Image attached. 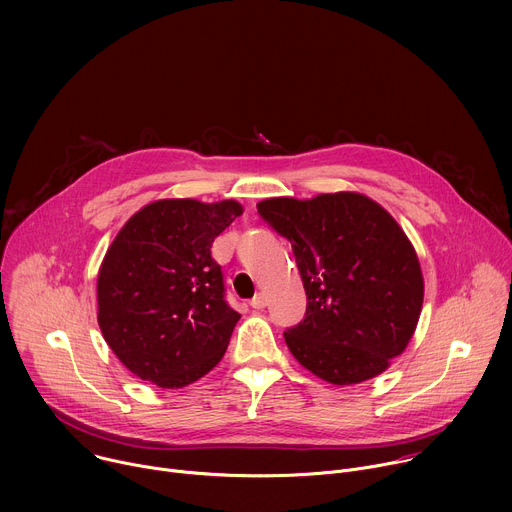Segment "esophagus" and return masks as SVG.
Here are the masks:
<instances>
[{
    "label": "esophagus",
    "instance_id": "1",
    "mask_svg": "<svg viewBox=\"0 0 512 512\" xmlns=\"http://www.w3.org/2000/svg\"><path fill=\"white\" fill-rule=\"evenodd\" d=\"M265 304H267L265 294H255V298L251 300V308H255V310H263Z\"/></svg>",
    "mask_w": 512,
    "mask_h": 512
}]
</instances>
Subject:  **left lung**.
I'll use <instances>...</instances> for the list:
<instances>
[{
  "mask_svg": "<svg viewBox=\"0 0 512 512\" xmlns=\"http://www.w3.org/2000/svg\"><path fill=\"white\" fill-rule=\"evenodd\" d=\"M294 249L308 296L283 332L296 360L332 385L369 381L409 344L423 306L417 253L395 218L358 192L257 204Z\"/></svg>",
  "mask_w": 512,
  "mask_h": 512,
  "instance_id": "obj_1",
  "label": "left lung"
}]
</instances>
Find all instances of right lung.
Segmentation results:
<instances>
[{
  "label": "right lung",
  "mask_w": 512,
  "mask_h": 512,
  "mask_svg": "<svg viewBox=\"0 0 512 512\" xmlns=\"http://www.w3.org/2000/svg\"><path fill=\"white\" fill-rule=\"evenodd\" d=\"M243 206L156 200L113 239L97 279L99 328L125 367L162 389L186 387L221 362L241 314L210 257Z\"/></svg>",
  "instance_id": "right-lung-1"
}]
</instances>
